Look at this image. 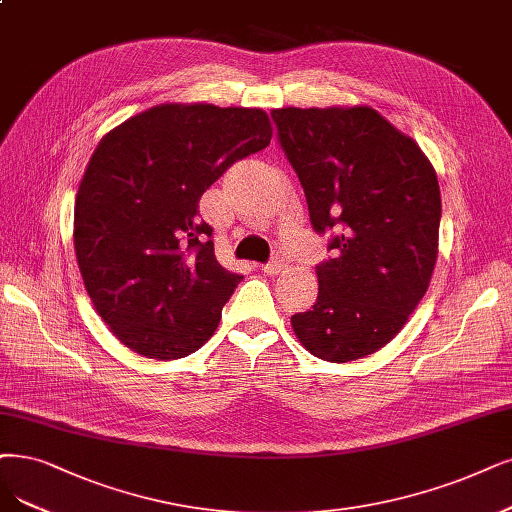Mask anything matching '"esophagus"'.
<instances>
[{"label": "esophagus", "instance_id": "1", "mask_svg": "<svg viewBox=\"0 0 512 512\" xmlns=\"http://www.w3.org/2000/svg\"><path fill=\"white\" fill-rule=\"evenodd\" d=\"M285 268H287L285 261H282V259H274V261L266 263V266H263L261 270H263V274H268V276H278Z\"/></svg>", "mask_w": 512, "mask_h": 512}]
</instances>
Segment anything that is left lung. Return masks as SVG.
<instances>
[{
	"instance_id": "8db88e82",
	"label": "left lung",
	"mask_w": 512,
	"mask_h": 512,
	"mask_svg": "<svg viewBox=\"0 0 512 512\" xmlns=\"http://www.w3.org/2000/svg\"><path fill=\"white\" fill-rule=\"evenodd\" d=\"M272 118L318 234L337 230L299 344L329 363L396 337L428 291L439 255L441 189L420 145L369 105L282 107Z\"/></svg>"
}]
</instances>
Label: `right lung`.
Instances as JSON below:
<instances>
[{"label": "right lung", "mask_w": 512, "mask_h": 512, "mask_svg": "<svg viewBox=\"0 0 512 512\" xmlns=\"http://www.w3.org/2000/svg\"><path fill=\"white\" fill-rule=\"evenodd\" d=\"M270 139L263 109L162 103L99 141L75 196L73 246L94 310L126 348L175 361L213 337L242 276L219 266L198 204Z\"/></svg>", "instance_id": "add662e5"}]
</instances>
